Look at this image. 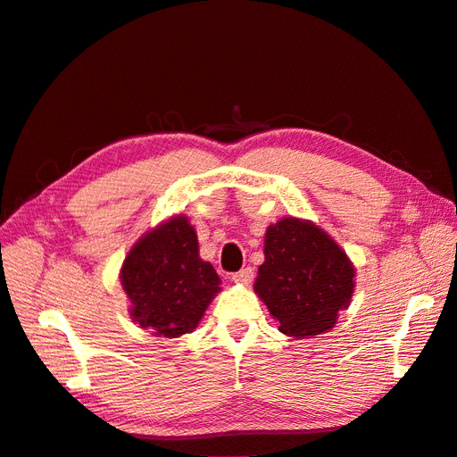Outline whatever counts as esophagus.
Returning <instances> with one entry per match:
<instances>
[{
  "label": "esophagus",
  "instance_id": "1",
  "mask_svg": "<svg viewBox=\"0 0 457 457\" xmlns=\"http://www.w3.org/2000/svg\"><path fill=\"white\" fill-rule=\"evenodd\" d=\"M232 280L237 282V284H242V286H250L252 280H253V270L250 267H245V269H242L238 272H234L232 274Z\"/></svg>",
  "mask_w": 457,
  "mask_h": 457
}]
</instances>
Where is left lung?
<instances>
[{
    "mask_svg": "<svg viewBox=\"0 0 457 457\" xmlns=\"http://www.w3.org/2000/svg\"><path fill=\"white\" fill-rule=\"evenodd\" d=\"M262 252L253 289L282 334L307 339L334 328L356 274L341 245L312 220L284 217L267 227Z\"/></svg>",
    "mask_w": 457,
    "mask_h": 457,
    "instance_id": "1",
    "label": "left lung"
}]
</instances>
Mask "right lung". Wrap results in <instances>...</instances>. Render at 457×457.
Returning a JSON list of instances; mask_svg holds the SVG:
<instances>
[{"label":"right lung","mask_w":457,"mask_h":457,"mask_svg":"<svg viewBox=\"0 0 457 457\" xmlns=\"http://www.w3.org/2000/svg\"><path fill=\"white\" fill-rule=\"evenodd\" d=\"M120 282L131 320L168 339L195 331L220 292L219 274L200 257L196 228L183 213L162 220L131 245Z\"/></svg>","instance_id":"1"}]
</instances>
